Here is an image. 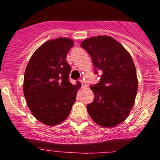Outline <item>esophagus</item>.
<instances>
[{"instance_id":"34e87169","label":"esophagus","mask_w":160,"mask_h":160,"mask_svg":"<svg viewBox=\"0 0 160 160\" xmlns=\"http://www.w3.org/2000/svg\"><path fill=\"white\" fill-rule=\"evenodd\" d=\"M80 82H81V83H82V89H84V88H86V82L83 81V80H80Z\"/></svg>"}]
</instances>
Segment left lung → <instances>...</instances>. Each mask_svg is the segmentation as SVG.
Instances as JSON below:
<instances>
[{
	"label": "left lung",
	"mask_w": 160,
	"mask_h": 160,
	"mask_svg": "<svg viewBox=\"0 0 160 160\" xmlns=\"http://www.w3.org/2000/svg\"><path fill=\"white\" fill-rule=\"evenodd\" d=\"M97 70L100 81L90 89L93 102L87 111L93 121L105 128L114 127L126 120L135 103L138 78L132 58L124 47L110 36L87 38L81 43Z\"/></svg>",
	"instance_id": "obj_1"
}]
</instances>
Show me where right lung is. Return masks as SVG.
<instances>
[{
  "mask_svg": "<svg viewBox=\"0 0 160 160\" xmlns=\"http://www.w3.org/2000/svg\"><path fill=\"white\" fill-rule=\"evenodd\" d=\"M74 46L68 38L50 40L33 53L24 75L23 92L32 113L47 126L66 120L76 101L80 82L69 81L71 68L66 61Z\"/></svg>",
  "mask_w": 160,
  "mask_h": 160,
  "instance_id": "1",
  "label": "right lung"
}]
</instances>
